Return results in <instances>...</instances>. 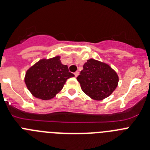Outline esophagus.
Returning <instances> with one entry per match:
<instances>
[{
    "label": "esophagus",
    "mask_w": 150,
    "mask_h": 150,
    "mask_svg": "<svg viewBox=\"0 0 150 150\" xmlns=\"http://www.w3.org/2000/svg\"><path fill=\"white\" fill-rule=\"evenodd\" d=\"M74 74H75V77H78V75H79V72H75Z\"/></svg>",
    "instance_id": "obj_1"
}]
</instances>
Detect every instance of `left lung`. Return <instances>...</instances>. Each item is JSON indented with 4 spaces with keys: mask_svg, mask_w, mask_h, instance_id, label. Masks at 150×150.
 <instances>
[{
    "mask_svg": "<svg viewBox=\"0 0 150 150\" xmlns=\"http://www.w3.org/2000/svg\"><path fill=\"white\" fill-rule=\"evenodd\" d=\"M83 70L77 77L85 94L100 101L108 97L117 88L119 77L109 65L94 59H90L83 66Z\"/></svg>",
    "mask_w": 150,
    "mask_h": 150,
    "instance_id": "1",
    "label": "left lung"
}]
</instances>
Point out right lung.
<instances>
[{
    "mask_svg": "<svg viewBox=\"0 0 150 150\" xmlns=\"http://www.w3.org/2000/svg\"><path fill=\"white\" fill-rule=\"evenodd\" d=\"M60 58L57 56L40 60L27 71L25 82L33 96L42 100L51 99L63 89L68 78L75 76Z\"/></svg>",
    "mask_w": 150,
    "mask_h": 150,
    "instance_id": "1",
    "label": "right lung"
}]
</instances>
